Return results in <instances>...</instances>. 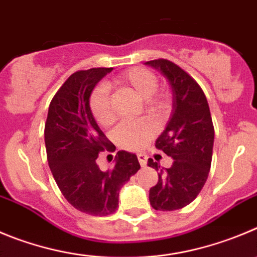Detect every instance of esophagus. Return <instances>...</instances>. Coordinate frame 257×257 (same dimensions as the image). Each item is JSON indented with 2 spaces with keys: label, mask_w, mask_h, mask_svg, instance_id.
<instances>
[{
  "label": "esophagus",
  "mask_w": 257,
  "mask_h": 257,
  "mask_svg": "<svg viewBox=\"0 0 257 257\" xmlns=\"http://www.w3.org/2000/svg\"><path fill=\"white\" fill-rule=\"evenodd\" d=\"M137 157H138V161H140L141 166L145 167L146 164H147V155H145V153H138Z\"/></svg>",
  "instance_id": "obj_1"
}]
</instances>
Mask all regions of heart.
I'll list each match as a JSON object with an SVG mask.
<instances>
[{
  "mask_svg": "<svg viewBox=\"0 0 257 257\" xmlns=\"http://www.w3.org/2000/svg\"><path fill=\"white\" fill-rule=\"evenodd\" d=\"M115 82L133 91L140 99L145 100V109L156 117H164L170 106V97L166 92H160L158 80L152 71L143 67L126 69L115 78ZM90 110L100 125H110L115 120L110 101L109 90L105 85L93 88L90 96ZM157 133V125L150 119L124 121L112 132V140L120 148L128 151L142 150Z\"/></svg>",
  "mask_w": 257,
  "mask_h": 257,
  "instance_id": "obj_1",
  "label": "heart"
}]
</instances>
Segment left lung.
<instances>
[{
  "instance_id": "8db88e82",
  "label": "left lung",
  "mask_w": 257,
  "mask_h": 257,
  "mask_svg": "<svg viewBox=\"0 0 257 257\" xmlns=\"http://www.w3.org/2000/svg\"><path fill=\"white\" fill-rule=\"evenodd\" d=\"M146 64L158 68L172 87V114L156 148L174 158L170 169L161 170L152 158L148 166L158 171V183L150 189V203L161 212L181 209L199 195L209 175L214 126L207 97L195 80L169 59Z\"/></svg>"
}]
</instances>
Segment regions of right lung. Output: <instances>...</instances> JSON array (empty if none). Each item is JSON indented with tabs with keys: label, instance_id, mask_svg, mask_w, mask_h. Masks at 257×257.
<instances>
[{
	"label": "right lung",
	"instance_id": "add662e5",
	"mask_svg": "<svg viewBox=\"0 0 257 257\" xmlns=\"http://www.w3.org/2000/svg\"><path fill=\"white\" fill-rule=\"evenodd\" d=\"M112 68L72 73L52 99L44 128L50 171L69 204L90 215H109L119 204L121 186L141 169L133 153L119 151L115 166L100 170L96 160L115 146L96 124L90 96L96 83Z\"/></svg>",
	"mask_w": 257,
	"mask_h": 257
}]
</instances>
